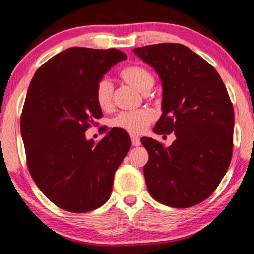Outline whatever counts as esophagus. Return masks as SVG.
<instances>
[{
  "label": "esophagus",
  "instance_id": "esophagus-1",
  "mask_svg": "<svg viewBox=\"0 0 254 254\" xmlns=\"http://www.w3.org/2000/svg\"><path fill=\"white\" fill-rule=\"evenodd\" d=\"M130 140H131V144H133L134 147H138V145H141L140 138H138L137 136H135V135H131Z\"/></svg>",
  "mask_w": 254,
  "mask_h": 254
}]
</instances>
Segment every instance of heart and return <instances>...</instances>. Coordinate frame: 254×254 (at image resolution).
Listing matches in <instances>:
<instances>
[{"label":"heart","mask_w":254,"mask_h":254,"mask_svg":"<svg viewBox=\"0 0 254 254\" xmlns=\"http://www.w3.org/2000/svg\"><path fill=\"white\" fill-rule=\"evenodd\" d=\"M121 81L147 95L155 84L154 75L150 70L142 65L133 64L121 69L119 72ZM95 100L103 111H109L113 105V85L109 78H102L97 83L95 89ZM154 119V114L148 110L136 112H121L111 120L113 127L119 128L130 134H140Z\"/></svg>","instance_id":"heart-1"}]
</instances>
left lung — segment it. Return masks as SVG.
<instances>
[{
	"label": "left lung",
	"mask_w": 254,
	"mask_h": 254,
	"mask_svg": "<svg viewBox=\"0 0 254 254\" xmlns=\"http://www.w3.org/2000/svg\"><path fill=\"white\" fill-rule=\"evenodd\" d=\"M158 72L163 114L154 128L176 135L172 145L142 137L149 154L143 172L150 195L175 208L202 202L221 183L232 157L234 106L213 65L182 44L134 50Z\"/></svg>",
	"instance_id": "left-lung-1"
}]
</instances>
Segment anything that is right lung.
<instances>
[{"mask_svg":"<svg viewBox=\"0 0 254 254\" xmlns=\"http://www.w3.org/2000/svg\"><path fill=\"white\" fill-rule=\"evenodd\" d=\"M116 48L71 47L51 58L34 74L20 116L30 175L61 209L86 213L109 200L114 172L130 149L119 128L98 143L85 131L102 118L95 89L111 67L126 60Z\"/></svg>","mask_w":254,"mask_h":254,"instance_id":"add662e5","label":"right lung"}]
</instances>
